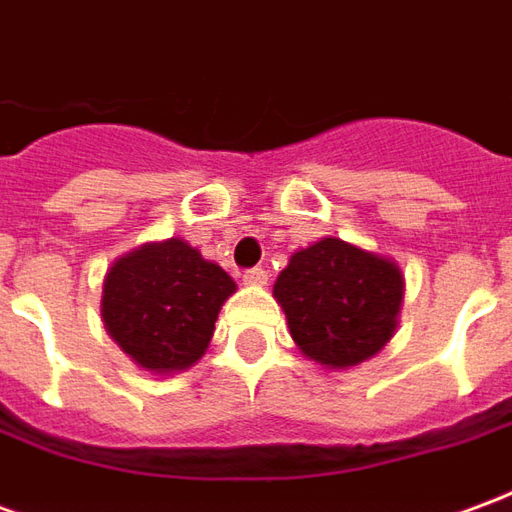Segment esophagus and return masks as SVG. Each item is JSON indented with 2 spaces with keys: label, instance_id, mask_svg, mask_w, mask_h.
<instances>
[{
  "label": "esophagus",
  "instance_id": "esophagus-1",
  "mask_svg": "<svg viewBox=\"0 0 512 512\" xmlns=\"http://www.w3.org/2000/svg\"><path fill=\"white\" fill-rule=\"evenodd\" d=\"M244 282H246V285H266V282H268V271H266V268H260V266L246 268V271H244Z\"/></svg>",
  "mask_w": 512,
  "mask_h": 512
}]
</instances>
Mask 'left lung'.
I'll return each instance as SVG.
<instances>
[{
	"mask_svg": "<svg viewBox=\"0 0 512 512\" xmlns=\"http://www.w3.org/2000/svg\"><path fill=\"white\" fill-rule=\"evenodd\" d=\"M274 296L304 354L351 367L376 356L395 332L403 277L386 257L323 238L290 257Z\"/></svg>",
	"mask_w": 512,
	"mask_h": 512,
	"instance_id": "1",
	"label": "left lung"
}]
</instances>
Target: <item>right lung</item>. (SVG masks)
<instances>
[{
	"mask_svg": "<svg viewBox=\"0 0 512 512\" xmlns=\"http://www.w3.org/2000/svg\"><path fill=\"white\" fill-rule=\"evenodd\" d=\"M235 290L230 274L180 238L120 257L104 282V323L136 365L153 373L191 367Z\"/></svg>",
	"mask_w": 512,
	"mask_h": 512,
	"instance_id": "add662e5",
	"label": "right lung"
}]
</instances>
